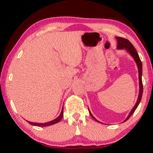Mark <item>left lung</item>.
<instances>
[{
  "label": "left lung",
  "instance_id": "1",
  "mask_svg": "<svg viewBox=\"0 0 153 153\" xmlns=\"http://www.w3.org/2000/svg\"><path fill=\"white\" fill-rule=\"evenodd\" d=\"M116 40L117 41V48L118 50H123V49H125L126 51L130 55L132 58L134 59V60L135 61L136 65L138 67V79H139V94H138V99H137V101L136 102L135 105L134 106V107L132 108V109L131 110L130 112H129V115L128 117H126V119L124 120L123 122H125L132 115V114L134 113V111L138 107V106L139 105L140 102L141 98H142V92H143V86H142V62L140 61V59L139 57V55L138 53H137L136 50L134 48V46L132 45L130 42L129 40L125 39L123 38H121V37H116ZM89 113L91 115V117L94 119V120L97 121V122L101 123L100 121H98L97 119H96L94 116L92 115V114L90 112L89 108H88Z\"/></svg>",
  "mask_w": 153,
  "mask_h": 153
}]
</instances>
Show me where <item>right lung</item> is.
Wrapping results in <instances>:
<instances>
[{
	"mask_svg": "<svg viewBox=\"0 0 153 153\" xmlns=\"http://www.w3.org/2000/svg\"><path fill=\"white\" fill-rule=\"evenodd\" d=\"M63 107L62 108L61 112V114L59 115V116H58V117H56L55 120H53V121H49V122H46V123H34V122H31V121H27L28 123L31 125L34 126H38V127H45V126H51L53 125V124H55L56 123H58L59 121H60V120H61V119L63 118Z\"/></svg>",
	"mask_w": 153,
	"mask_h": 153,
	"instance_id": "right-lung-1",
	"label": "right lung"
}]
</instances>
